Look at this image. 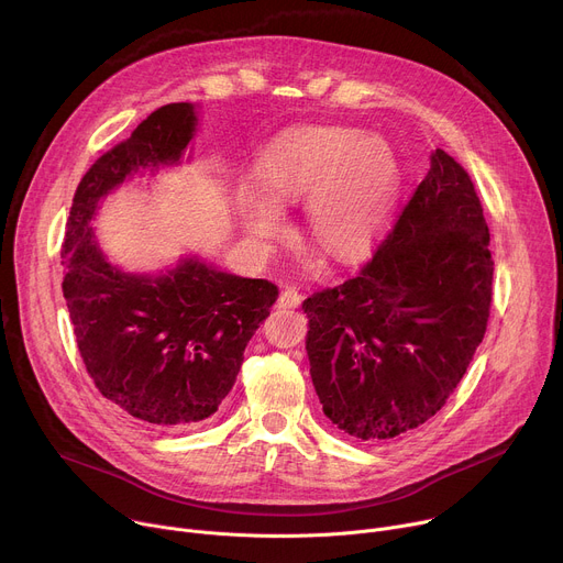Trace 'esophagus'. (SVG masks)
<instances>
[{"label":"esophagus","instance_id":"34e87169","mask_svg":"<svg viewBox=\"0 0 563 563\" xmlns=\"http://www.w3.org/2000/svg\"><path fill=\"white\" fill-rule=\"evenodd\" d=\"M300 300H302V296L298 294V289L296 287H285L283 291H280V296H278V307H283V309H296L298 305H300Z\"/></svg>","mask_w":563,"mask_h":563}]
</instances>
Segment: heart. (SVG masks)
<instances>
[{"label": "heart", "mask_w": 563, "mask_h": 563, "mask_svg": "<svg viewBox=\"0 0 563 563\" xmlns=\"http://www.w3.org/2000/svg\"><path fill=\"white\" fill-rule=\"evenodd\" d=\"M398 187L389 146L352 126H305L276 137L258 157L254 189L238 198L245 231L272 243L283 229L278 209L305 200L302 231L328 258L365 254L383 231Z\"/></svg>", "instance_id": "b5f03b06"}]
</instances>
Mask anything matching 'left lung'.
Here are the masks:
<instances>
[{
  "label": "left lung",
  "mask_w": 563,
  "mask_h": 563,
  "mask_svg": "<svg viewBox=\"0 0 563 563\" xmlns=\"http://www.w3.org/2000/svg\"><path fill=\"white\" fill-rule=\"evenodd\" d=\"M488 243L474 183L437 148L372 261L302 300L311 383L339 430L380 443L445 406L488 328Z\"/></svg>",
  "instance_id": "1"
}]
</instances>
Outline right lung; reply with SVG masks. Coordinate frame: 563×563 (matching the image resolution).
Returning a JSON list of instances; mask_svg holds the SVG:
<instances>
[{
  "label": "right lung",
  "instance_id": "right-lung-1",
  "mask_svg": "<svg viewBox=\"0 0 563 563\" xmlns=\"http://www.w3.org/2000/svg\"><path fill=\"white\" fill-rule=\"evenodd\" d=\"M196 131L187 102L142 120L79 180L62 243V291L79 356L102 396L155 428H189L218 412L278 287L196 258L165 276L111 267L89 227L100 198L137 169L178 163Z\"/></svg>",
  "mask_w": 563,
  "mask_h": 563
}]
</instances>
